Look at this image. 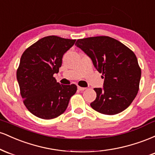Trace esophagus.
I'll return each mask as SVG.
<instances>
[{
  "mask_svg": "<svg viewBox=\"0 0 155 155\" xmlns=\"http://www.w3.org/2000/svg\"><path fill=\"white\" fill-rule=\"evenodd\" d=\"M78 90H80V91H84V90H86L85 87H78Z\"/></svg>",
  "mask_w": 155,
  "mask_h": 155,
  "instance_id": "1",
  "label": "esophagus"
}]
</instances>
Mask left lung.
I'll use <instances>...</instances> for the list:
<instances>
[{"label":"left lung","mask_w":155,"mask_h":155,"mask_svg":"<svg viewBox=\"0 0 155 155\" xmlns=\"http://www.w3.org/2000/svg\"><path fill=\"white\" fill-rule=\"evenodd\" d=\"M75 45L92 60L104 79L102 88H94L97 97L91 107L106 115L125 110L137 95L141 76L134 52L108 36L79 39Z\"/></svg>","instance_id":"8db88e82"}]
</instances>
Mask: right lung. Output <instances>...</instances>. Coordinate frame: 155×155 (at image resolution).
Returning a JSON list of instances; mask_svg holds the SVG:
<instances>
[{
  "label": "right lung",
  "mask_w": 155,
  "mask_h": 155,
  "mask_svg": "<svg viewBox=\"0 0 155 155\" xmlns=\"http://www.w3.org/2000/svg\"><path fill=\"white\" fill-rule=\"evenodd\" d=\"M75 41L49 35L23 52L17 79L25 106L37 117L51 120L60 116L76 93V85L60 84L53 76L59 72L63 54Z\"/></svg>",
  "instance_id": "obj_1"
}]
</instances>
